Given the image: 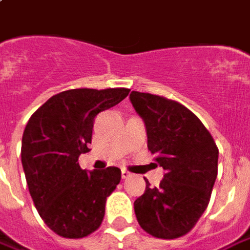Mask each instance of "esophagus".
<instances>
[{
    "label": "esophagus",
    "mask_w": 250,
    "mask_h": 250,
    "mask_svg": "<svg viewBox=\"0 0 250 250\" xmlns=\"http://www.w3.org/2000/svg\"><path fill=\"white\" fill-rule=\"evenodd\" d=\"M121 176H122V179H128V177H130V176H132V173H130V172H128L126 169H122Z\"/></svg>",
    "instance_id": "esophagus-1"
}]
</instances>
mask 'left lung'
Masks as SVG:
<instances>
[{"label":"left lung","mask_w":250,"mask_h":250,"mask_svg":"<svg viewBox=\"0 0 250 250\" xmlns=\"http://www.w3.org/2000/svg\"><path fill=\"white\" fill-rule=\"evenodd\" d=\"M129 99L145 122L148 150L165 170L160 187L146 180L145 194L133 204L135 215L152 237L179 238L209 204L219 150L204 124L183 104L136 90Z\"/></svg>","instance_id":"obj_1"}]
</instances>
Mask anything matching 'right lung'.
<instances>
[{
    "mask_svg": "<svg viewBox=\"0 0 250 250\" xmlns=\"http://www.w3.org/2000/svg\"><path fill=\"white\" fill-rule=\"evenodd\" d=\"M129 89H70L45 102L28 120L21 165L30 195L45 224L64 238H83L100 227L105 199L121 170H85L78 157L89 151L95 117L128 96Z\"/></svg>",
    "mask_w": 250,
    "mask_h": 250,
    "instance_id": "obj_1",
    "label": "right lung"
}]
</instances>
